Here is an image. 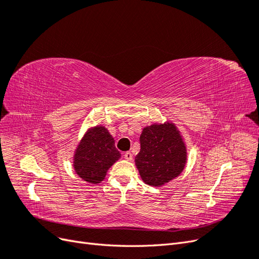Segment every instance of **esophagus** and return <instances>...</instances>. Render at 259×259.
<instances>
[{
    "label": "esophagus",
    "instance_id": "34e87169",
    "mask_svg": "<svg viewBox=\"0 0 259 259\" xmlns=\"http://www.w3.org/2000/svg\"><path fill=\"white\" fill-rule=\"evenodd\" d=\"M124 159H126L127 161H132V160H133V154H132L130 151L125 152V153H124Z\"/></svg>",
    "mask_w": 259,
    "mask_h": 259
}]
</instances>
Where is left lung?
<instances>
[{
	"label": "left lung",
	"mask_w": 259,
	"mask_h": 259,
	"mask_svg": "<svg viewBox=\"0 0 259 259\" xmlns=\"http://www.w3.org/2000/svg\"><path fill=\"white\" fill-rule=\"evenodd\" d=\"M140 151L135 164L147 185L160 187L182 173L186 160V146L171 123L153 124L140 135Z\"/></svg>",
	"instance_id": "obj_1"
}]
</instances>
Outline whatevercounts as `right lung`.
Returning a JSON list of instances; mask_svg holds the SVG:
<instances>
[{
	"mask_svg": "<svg viewBox=\"0 0 259 259\" xmlns=\"http://www.w3.org/2000/svg\"><path fill=\"white\" fill-rule=\"evenodd\" d=\"M120 156L113 137L104 126H96L88 131L77 146L73 162L74 169L85 182L99 184Z\"/></svg>",
	"mask_w": 259,
	"mask_h": 259,
	"instance_id": "obj_1",
	"label": "right lung"
}]
</instances>
